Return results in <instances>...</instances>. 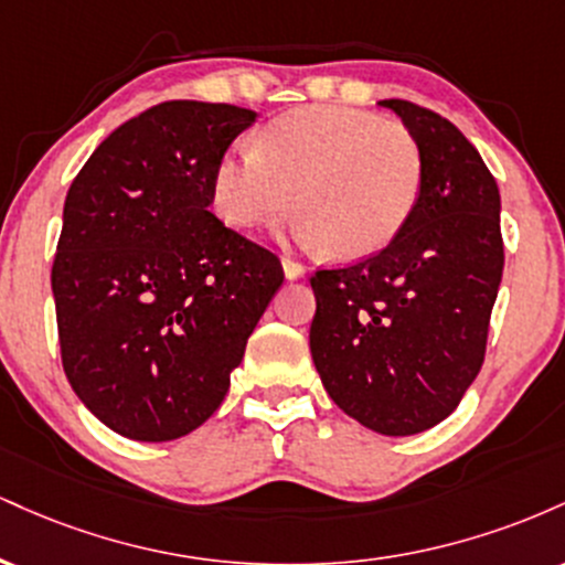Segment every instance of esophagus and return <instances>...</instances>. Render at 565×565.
<instances>
[{"mask_svg": "<svg viewBox=\"0 0 565 565\" xmlns=\"http://www.w3.org/2000/svg\"><path fill=\"white\" fill-rule=\"evenodd\" d=\"M281 268H284V276H287L289 281H295V278H302L305 276V265L297 263V260H291V257H284Z\"/></svg>", "mask_w": 565, "mask_h": 565, "instance_id": "obj_1", "label": "esophagus"}]
</instances>
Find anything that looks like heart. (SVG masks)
I'll use <instances>...</instances> for the list:
<instances>
[{"label": "heart", "instance_id": "heart-1", "mask_svg": "<svg viewBox=\"0 0 565 565\" xmlns=\"http://www.w3.org/2000/svg\"><path fill=\"white\" fill-rule=\"evenodd\" d=\"M423 178V151L404 125L361 108L308 106L270 121L255 148L217 159L212 206L225 225L249 231L278 223L297 201L305 242L359 260L406 228Z\"/></svg>", "mask_w": 565, "mask_h": 565}]
</instances>
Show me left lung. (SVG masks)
Here are the masks:
<instances>
[{"label":"left lung","instance_id":"8db88e82","mask_svg":"<svg viewBox=\"0 0 565 565\" xmlns=\"http://www.w3.org/2000/svg\"><path fill=\"white\" fill-rule=\"evenodd\" d=\"M380 106L419 142L423 196L377 255L310 276V353L348 417L414 436L449 417L481 372L504 268L499 188L449 119L395 97Z\"/></svg>","mask_w":565,"mask_h":565}]
</instances>
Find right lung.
<instances>
[{"instance_id": "obj_1", "label": "right lung", "mask_w": 565, "mask_h": 565, "mask_svg": "<svg viewBox=\"0 0 565 565\" xmlns=\"http://www.w3.org/2000/svg\"><path fill=\"white\" fill-rule=\"evenodd\" d=\"M255 119L228 103H159L68 188L53 263L63 372L119 436L159 444L204 425L281 287L274 252L210 212L212 170Z\"/></svg>"}]
</instances>
